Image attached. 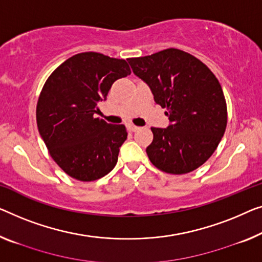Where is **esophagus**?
Returning a JSON list of instances; mask_svg holds the SVG:
<instances>
[{
    "instance_id": "esophagus-1",
    "label": "esophagus",
    "mask_w": 262,
    "mask_h": 262,
    "mask_svg": "<svg viewBox=\"0 0 262 262\" xmlns=\"http://www.w3.org/2000/svg\"><path fill=\"white\" fill-rule=\"evenodd\" d=\"M139 129H140V128L138 126H134V124H128V130H129V132H136Z\"/></svg>"
}]
</instances>
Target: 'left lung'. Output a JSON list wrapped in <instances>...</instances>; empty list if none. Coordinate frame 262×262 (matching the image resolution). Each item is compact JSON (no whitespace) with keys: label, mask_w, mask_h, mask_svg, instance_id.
Returning <instances> with one entry per match:
<instances>
[{"label":"left lung","mask_w":262,"mask_h":262,"mask_svg":"<svg viewBox=\"0 0 262 262\" xmlns=\"http://www.w3.org/2000/svg\"><path fill=\"white\" fill-rule=\"evenodd\" d=\"M128 62L169 119L167 128H151L154 139L146 149L150 162L177 175L199 168L215 151L227 126V106L215 75L175 48Z\"/></svg>","instance_id":"obj_1"}]
</instances>
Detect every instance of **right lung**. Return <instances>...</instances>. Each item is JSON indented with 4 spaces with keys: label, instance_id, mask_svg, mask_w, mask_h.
<instances>
[{
    "label": "right lung",
    "instance_id": "add662e5",
    "mask_svg": "<svg viewBox=\"0 0 262 262\" xmlns=\"http://www.w3.org/2000/svg\"><path fill=\"white\" fill-rule=\"evenodd\" d=\"M130 74L124 60L100 53H81L54 70L36 107L40 135L58 166L80 181L107 175L127 139L123 124L95 118L116 80Z\"/></svg>",
    "mask_w": 262,
    "mask_h": 262
}]
</instances>
